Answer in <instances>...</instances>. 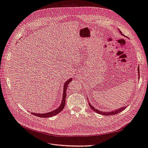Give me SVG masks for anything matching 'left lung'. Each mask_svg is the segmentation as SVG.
<instances>
[{
  "label": "left lung",
  "instance_id": "1",
  "mask_svg": "<svg viewBox=\"0 0 148 148\" xmlns=\"http://www.w3.org/2000/svg\"><path fill=\"white\" fill-rule=\"evenodd\" d=\"M119 32H120V34H121L122 35H124L122 34L121 30H119ZM124 36H125V35H124ZM139 69H138V75H139ZM89 103V105H90L91 108L92 109L93 111H95V112H97V113H99V114H100L105 115V116L113 115V114H117V113H120V112H121L122 111H123V110H125V109L126 108V106H124L123 108H121L117 109L116 110H114V111H108V112H103V111H99V110H97V109L95 108H94L93 106H91V105H90V103Z\"/></svg>",
  "mask_w": 148,
  "mask_h": 148
}]
</instances>
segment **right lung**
Segmentation results:
<instances>
[{
	"label": "right lung",
	"instance_id": "right-lung-1",
	"mask_svg": "<svg viewBox=\"0 0 148 148\" xmlns=\"http://www.w3.org/2000/svg\"><path fill=\"white\" fill-rule=\"evenodd\" d=\"M71 80H72V78H71L69 79H68V80L64 83V86H63V98H62V103L57 109H56V110H55L52 111H51V112H48L47 113L40 114V113H32V112H31V113H32V114L36 116H38V117H41V118H49V117H51V116H53L59 113H60L65 107V98H66V89H67L68 85H69V83Z\"/></svg>",
	"mask_w": 148,
	"mask_h": 148
}]
</instances>
